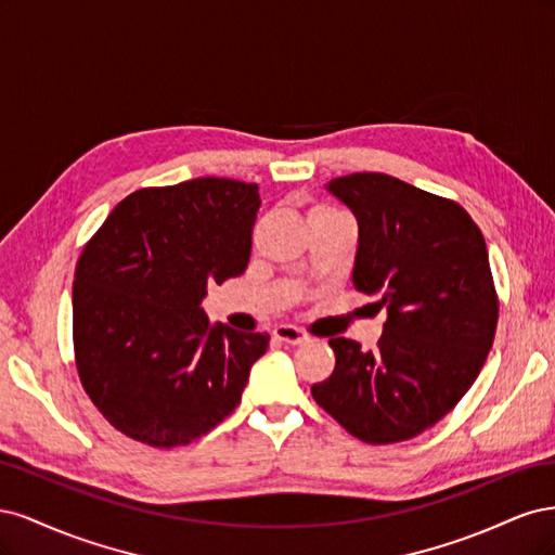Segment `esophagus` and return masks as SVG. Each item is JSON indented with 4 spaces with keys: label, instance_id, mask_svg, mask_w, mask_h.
<instances>
[{
    "label": "esophagus",
    "instance_id": "34e87169",
    "mask_svg": "<svg viewBox=\"0 0 555 555\" xmlns=\"http://www.w3.org/2000/svg\"><path fill=\"white\" fill-rule=\"evenodd\" d=\"M273 335H275V338H278L280 343H284V345H304V343L310 340L306 331H300V328H296V326H292V324L278 326V328L273 331Z\"/></svg>",
    "mask_w": 555,
    "mask_h": 555
}]
</instances>
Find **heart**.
Segmentation results:
<instances>
[{"instance_id": "b5f03b06", "label": "heart", "mask_w": 555, "mask_h": 555, "mask_svg": "<svg viewBox=\"0 0 555 555\" xmlns=\"http://www.w3.org/2000/svg\"><path fill=\"white\" fill-rule=\"evenodd\" d=\"M317 210H328V208H314V210H312V212H317Z\"/></svg>"}]
</instances>
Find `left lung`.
<instances>
[{
    "instance_id": "1",
    "label": "left lung",
    "mask_w": 555,
    "mask_h": 555,
    "mask_svg": "<svg viewBox=\"0 0 555 555\" xmlns=\"http://www.w3.org/2000/svg\"><path fill=\"white\" fill-rule=\"evenodd\" d=\"M351 210L354 289L377 296L386 322L375 349L331 338L335 371L312 398L354 438L410 440L453 410L489 357L498 298L489 249L459 204L386 173L326 184Z\"/></svg>"
}]
</instances>
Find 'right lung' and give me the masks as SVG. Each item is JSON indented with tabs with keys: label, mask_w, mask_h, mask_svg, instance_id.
<instances>
[{
	"label": "right lung",
	"mask_w": 555,
	"mask_h": 555,
	"mask_svg": "<svg viewBox=\"0 0 555 555\" xmlns=\"http://www.w3.org/2000/svg\"><path fill=\"white\" fill-rule=\"evenodd\" d=\"M261 206L257 184L196 178L139 190L106 217L74 278L82 386L108 424L182 447L238 408L268 333L210 324L208 284L238 278Z\"/></svg>",
	"instance_id": "right-lung-1"
}]
</instances>
